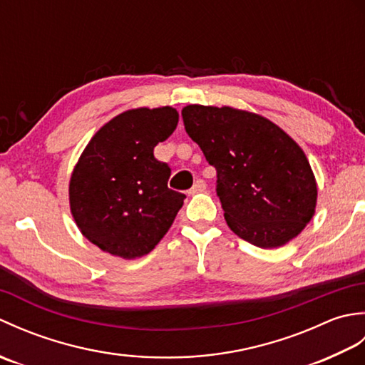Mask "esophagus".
<instances>
[{"mask_svg": "<svg viewBox=\"0 0 365 365\" xmlns=\"http://www.w3.org/2000/svg\"><path fill=\"white\" fill-rule=\"evenodd\" d=\"M205 187H207L205 180H202V178H197V180L195 182V185H192V188L190 190V192H191V195H195V192L204 191V190H205Z\"/></svg>", "mask_w": 365, "mask_h": 365, "instance_id": "obj_1", "label": "esophagus"}]
</instances>
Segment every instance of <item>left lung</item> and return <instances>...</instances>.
Listing matches in <instances>:
<instances>
[{
	"mask_svg": "<svg viewBox=\"0 0 365 365\" xmlns=\"http://www.w3.org/2000/svg\"><path fill=\"white\" fill-rule=\"evenodd\" d=\"M182 115L187 133L216 169L224 218L240 238L279 247L306 227L315 213V177L284 130L230 106L190 105Z\"/></svg>",
	"mask_w": 365,
	"mask_h": 365,
	"instance_id": "1",
	"label": "left lung"
}]
</instances>
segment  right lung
<instances>
[{"label":"right lung","mask_w":365,"mask_h":365,"mask_svg":"<svg viewBox=\"0 0 365 365\" xmlns=\"http://www.w3.org/2000/svg\"><path fill=\"white\" fill-rule=\"evenodd\" d=\"M170 106L138 108L100 128L75 166L68 196L76 226L91 243L122 259L150 252L165 237L185 195L168 188L170 168L153 147L174 133Z\"/></svg>","instance_id":"add662e5"}]
</instances>
